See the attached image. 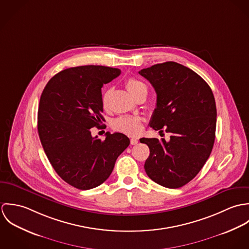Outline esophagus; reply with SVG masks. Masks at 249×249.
<instances>
[{"label":"esophagus","instance_id":"obj_1","mask_svg":"<svg viewBox=\"0 0 249 249\" xmlns=\"http://www.w3.org/2000/svg\"><path fill=\"white\" fill-rule=\"evenodd\" d=\"M130 142H131V144H137L139 142V140L137 138H131Z\"/></svg>","mask_w":249,"mask_h":249}]
</instances>
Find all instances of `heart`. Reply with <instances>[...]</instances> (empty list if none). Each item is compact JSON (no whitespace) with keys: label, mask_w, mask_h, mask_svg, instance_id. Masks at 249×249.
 I'll return each mask as SVG.
<instances>
[{"label":"heart","mask_w":249,"mask_h":249,"mask_svg":"<svg viewBox=\"0 0 249 249\" xmlns=\"http://www.w3.org/2000/svg\"><path fill=\"white\" fill-rule=\"evenodd\" d=\"M125 87L134 98L142 92L147 93L146 85L142 82V80L135 77H129L125 81ZM103 107L106 109L108 107V94H105L103 98ZM112 126L115 130L126 133L129 135H135L141 131L142 119L135 116H121L113 122Z\"/></svg>","instance_id":"b5f03b06"}]
</instances>
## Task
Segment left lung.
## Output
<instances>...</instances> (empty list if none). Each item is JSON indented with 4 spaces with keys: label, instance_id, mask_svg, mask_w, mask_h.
Segmentation results:
<instances>
[{
    "label": "left lung",
    "instance_id": "obj_1",
    "mask_svg": "<svg viewBox=\"0 0 249 249\" xmlns=\"http://www.w3.org/2000/svg\"><path fill=\"white\" fill-rule=\"evenodd\" d=\"M139 73L157 95L150 127L159 132L164 127L171 133L168 142L141 139L149 147L144 171L161 186L180 188L196 178L211 154L216 124L213 92L196 71L174 61L155 64Z\"/></svg>",
    "mask_w": 249,
    "mask_h": 249
}]
</instances>
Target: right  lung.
Instances as JSON below:
<instances>
[{
  "label": "right lung",
  "mask_w": 249,
  "mask_h": 249,
  "mask_svg": "<svg viewBox=\"0 0 249 249\" xmlns=\"http://www.w3.org/2000/svg\"><path fill=\"white\" fill-rule=\"evenodd\" d=\"M121 70L106 66L72 67L53 75L45 86L38 107L37 129L44 151L56 174L79 190L103 184L119 155L129 145L123 133L93 137L104 107L102 87Z\"/></svg>",
  "instance_id": "1"
}]
</instances>
